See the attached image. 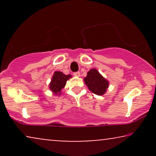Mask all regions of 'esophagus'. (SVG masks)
Wrapping results in <instances>:
<instances>
[{
	"mask_svg": "<svg viewBox=\"0 0 156 156\" xmlns=\"http://www.w3.org/2000/svg\"><path fill=\"white\" fill-rule=\"evenodd\" d=\"M74 76H80V72H76L74 73Z\"/></svg>",
	"mask_w": 156,
	"mask_h": 156,
	"instance_id": "1",
	"label": "esophagus"
}]
</instances>
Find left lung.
Returning <instances> with one entry per match:
<instances>
[{
    "instance_id": "left-lung-1",
    "label": "left lung",
    "mask_w": 156,
    "mask_h": 156,
    "mask_svg": "<svg viewBox=\"0 0 156 156\" xmlns=\"http://www.w3.org/2000/svg\"><path fill=\"white\" fill-rule=\"evenodd\" d=\"M84 81L89 90L97 95H103L108 87V81L96 69L89 70Z\"/></svg>"
}]
</instances>
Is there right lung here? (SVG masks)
Wrapping results in <instances>:
<instances>
[{
	"label": "right lung",
	"mask_w": 156,
	"mask_h": 156,
	"mask_svg": "<svg viewBox=\"0 0 156 156\" xmlns=\"http://www.w3.org/2000/svg\"><path fill=\"white\" fill-rule=\"evenodd\" d=\"M70 74H64L61 72H55L50 84V89L55 94H60L61 90L65 87L66 82L71 77Z\"/></svg>",
	"instance_id": "1"
}]
</instances>
